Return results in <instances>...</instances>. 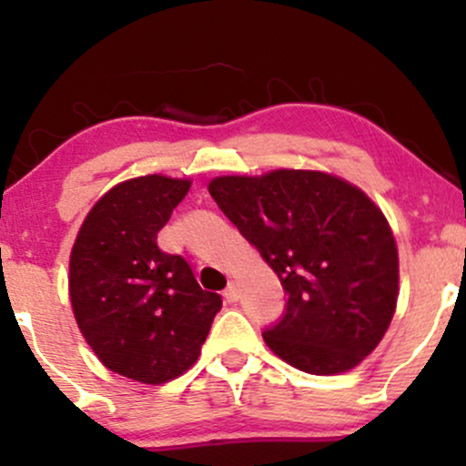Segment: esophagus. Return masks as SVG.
Returning <instances> with one entry per match:
<instances>
[{
  "label": "esophagus",
  "mask_w": 466,
  "mask_h": 466,
  "mask_svg": "<svg viewBox=\"0 0 466 466\" xmlns=\"http://www.w3.org/2000/svg\"><path fill=\"white\" fill-rule=\"evenodd\" d=\"M223 296H226V300H228V302H238V298H240V289H238L237 282H229L228 289H226V293H223Z\"/></svg>",
  "instance_id": "1"
}]
</instances>
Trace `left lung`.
<instances>
[{
  "instance_id": "obj_1",
  "label": "left lung",
  "mask_w": 466,
  "mask_h": 466,
  "mask_svg": "<svg viewBox=\"0 0 466 466\" xmlns=\"http://www.w3.org/2000/svg\"><path fill=\"white\" fill-rule=\"evenodd\" d=\"M212 199L285 287V318L263 333L289 366L349 372L377 349L399 300V249L381 208L324 170L221 175Z\"/></svg>"
}]
</instances>
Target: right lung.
<instances>
[{
  "instance_id": "right-lung-1",
  "label": "right lung",
  "mask_w": 466,
  "mask_h": 466,
  "mask_svg": "<svg viewBox=\"0 0 466 466\" xmlns=\"http://www.w3.org/2000/svg\"><path fill=\"white\" fill-rule=\"evenodd\" d=\"M190 184L166 175L120 181L94 203L69 254V302L85 341L105 368L147 386L190 370L221 309L181 256L157 248Z\"/></svg>"
}]
</instances>
